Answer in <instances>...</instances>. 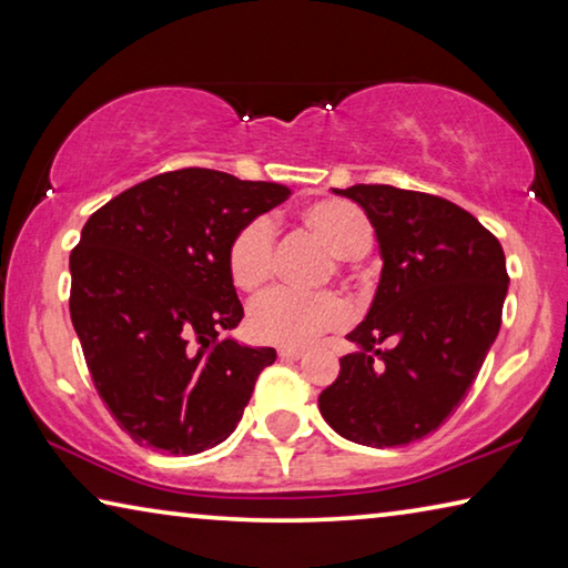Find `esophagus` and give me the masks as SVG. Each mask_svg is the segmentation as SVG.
I'll return each mask as SVG.
<instances>
[{"instance_id":"34e87169","label":"esophagus","mask_w":568,"mask_h":568,"mask_svg":"<svg viewBox=\"0 0 568 568\" xmlns=\"http://www.w3.org/2000/svg\"><path fill=\"white\" fill-rule=\"evenodd\" d=\"M277 355H281L283 361H301L305 351H301V348H281V351H277Z\"/></svg>"}]
</instances>
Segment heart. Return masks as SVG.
Segmentation results:
<instances>
[{
    "mask_svg": "<svg viewBox=\"0 0 568 568\" xmlns=\"http://www.w3.org/2000/svg\"><path fill=\"white\" fill-rule=\"evenodd\" d=\"M301 223L318 235L333 255L361 257L373 245L368 215L348 200H318L301 210ZM227 273L245 293H255L275 273V225L271 217L245 220L227 243ZM348 323V307L335 293H301L273 287L247 307V331L273 345H307Z\"/></svg>",
    "mask_w": 568,
    "mask_h": 568,
    "instance_id": "heart-1",
    "label": "heart"
}]
</instances>
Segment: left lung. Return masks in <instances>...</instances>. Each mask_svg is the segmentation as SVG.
Here are the masks:
<instances>
[{
    "label": "left lung",
    "mask_w": 568,
    "mask_h": 568,
    "mask_svg": "<svg viewBox=\"0 0 568 568\" xmlns=\"http://www.w3.org/2000/svg\"><path fill=\"white\" fill-rule=\"evenodd\" d=\"M333 192L365 210L383 271L368 315L348 333L358 351L343 355L318 408L353 444L406 446L458 408L496 341L508 291L504 247L464 207L428 192Z\"/></svg>",
    "instance_id": "left-lung-1"
}]
</instances>
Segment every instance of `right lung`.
I'll use <instances>...</instances> for the list:
<instances>
[{
  "label": "right lung",
  "instance_id": "add662e5",
  "mask_svg": "<svg viewBox=\"0 0 568 568\" xmlns=\"http://www.w3.org/2000/svg\"><path fill=\"white\" fill-rule=\"evenodd\" d=\"M291 187L205 168L120 192L70 255V315L94 388L134 444L192 456L233 434L273 348L220 331L243 321L227 243Z\"/></svg>",
  "mask_w": 568,
  "mask_h": 568
}]
</instances>
